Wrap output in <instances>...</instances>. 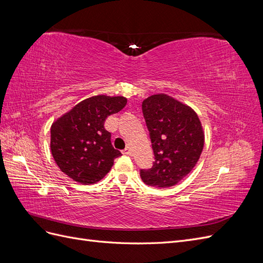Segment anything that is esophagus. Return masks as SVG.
Wrapping results in <instances>:
<instances>
[{"instance_id":"1","label":"esophagus","mask_w":263,"mask_h":263,"mask_svg":"<svg viewBox=\"0 0 263 263\" xmlns=\"http://www.w3.org/2000/svg\"><path fill=\"white\" fill-rule=\"evenodd\" d=\"M123 154L124 155H127V156H132L133 155V150L130 147H126L124 150H123Z\"/></svg>"}]
</instances>
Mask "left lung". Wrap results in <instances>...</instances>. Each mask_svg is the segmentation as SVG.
I'll return each mask as SVG.
<instances>
[{"label": "left lung", "instance_id": "left-lung-1", "mask_svg": "<svg viewBox=\"0 0 263 263\" xmlns=\"http://www.w3.org/2000/svg\"><path fill=\"white\" fill-rule=\"evenodd\" d=\"M155 162L140 170L147 185L169 187L193 170L204 147V130L195 110L168 94H154L142 101Z\"/></svg>", "mask_w": 263, "mask_h": 263}]
</instances>
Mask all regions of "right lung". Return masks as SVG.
Wrapping results in <instances>:
<instances>
[{
    "label": "right lung",
    "instance_id": "right-lung-1",
    "mask_svg": "<svg viewBox=\"0 0 263 263\" xmlns=\"http://www.w3.org/2000/svg\"><path fill=\"white\" fill-rule=\"evenodd\" d=\"M124 97L99 94L78 103L51 125L50 149L60 170L81 184L104 178L122 156L110 142L105 119L125 107Z\"/></svg>",
    "mask_w": 263,
    "mask_h": 263
}]
</instances>
